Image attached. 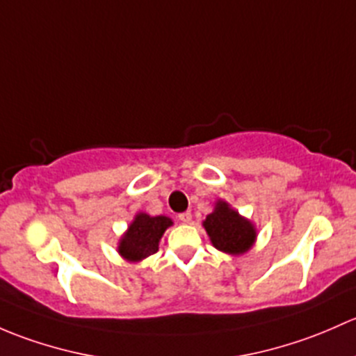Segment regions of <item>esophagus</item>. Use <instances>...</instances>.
Returning a JSON list of instances; mask_svg holds the SVG:
<instances>
[{"instance_id":"34e87169","label":"esophagus","mask_w":356,"mask_h":356,"mask_svg":"<svg viewBox=\"0 0 356 356\" xmlns=\"http://www.w3.org/2000/svg\"><path fill=\"white\" fill-rule=\"evenodd\" d=\"M178 219L183 222V225H190V222H192V214H190L188 211L181 212V214L178 216Z\"/></svg>"}]
</instances>
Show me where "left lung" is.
<instances>
[{"instance_id": "obj_1", "label": "left lung", "mask_w": 356, "mask_h": 356, "mask_svg": "<svg viewBox=\"0 0 356 356\" xmlns=\"http://www.w3.org/2000/svg\"><path fill=\"white\" fill-rule=\"evenodd\" d=\"M202 226L212 247L233 257L247 254L257 241V228L254 222L222 199L216 200L214 209L204 219Z\"/></svg>"}]
</instances>
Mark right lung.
Masks as SVG:
<instances>
[{
	"mask_svg": "<svg viewBox=\"0 0 356 356\" xmlns=\"http://www.w3.org/2000/svg\"><path fill=\"white\" fill-rule=\"evenodd\" d=\"M170 226H173V219L168 216L137 212L134 221L128 225L127 232L120 236L116 250L127 262H142L159 250L161 238Z\"/></svg>",
	"mask_w": 356,
	"mask_h": 356,
	"instance_id": "obj_1",
	"label": "right lung"
}]
</instances>
